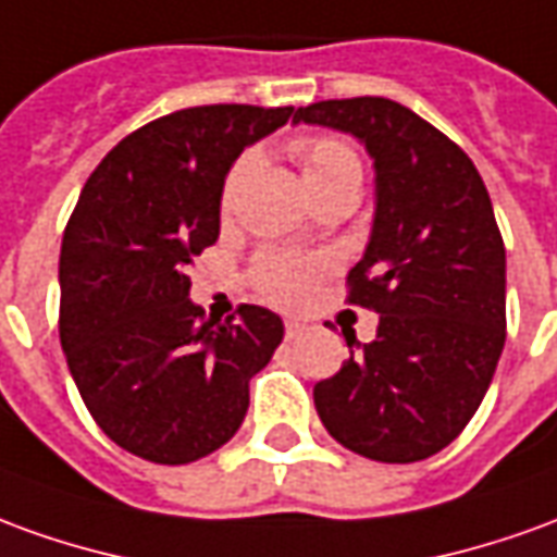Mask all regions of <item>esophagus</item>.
<instances>
[{"label":"esophagus","instance_id":"1","mask_svg":"<svg viewBox=\"0 0 557 557\" xmlns=\"http://www.w3.org/2000/svg\"><path fill=\"white\" fill-rule=\"evenodd\" d=\"M307 332V325L305 322H298V319H289V322H286V337H289V341H295V337H301V334Z\"/></svg>","mask_w":557,"mask_h":557}]
</instances>
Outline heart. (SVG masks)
I'll return each instance as SVG.
<instances>
[{
	"mask_svg": "<svg viewBox=\"0 0 557 557\" xmlns=\"http://www.w3.org/2000/svg\"><path fill=\"white\" fill-rule=\"evenodd\" d=\"M295 157L301 162L305 171V181L310 186V193H317L325 184H332L344 174H356L359 169V159L356 153L346 147V144L334 141V138H310L295 147ZM252 157L238 159V165L228 171L223 186V205H232V198L238 193V186L244 184V177L250 174ZM325 268L322 259H307V256H289V252H274L265 256L262 265H259V283L265 289L268 298H274L277 305H298L305 301L313 283H317L319 271Z\"/></svg>",
	"mask_w": 557,
	"mask_h": 557,
	"instance_id": "obj_1",
	"label": "heart"
}]
</instances>
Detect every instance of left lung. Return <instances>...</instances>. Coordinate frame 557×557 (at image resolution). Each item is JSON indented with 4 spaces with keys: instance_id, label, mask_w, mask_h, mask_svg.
Wrapping results in <instances>:
<instances>
[{
    "instance_id": "1",
    "label": "left lung",
    "mask_w": 557,
    "mask_h": 557,
    "mask_svg": "<svg viewBox=\"0 0 557 557\" xmlns=\"http://www.w3.org/2000/svg\"><path fill=\"white\" fill-rule=\"evenodd\" d=\"M292 123L352 135L373 162V223L349 271V301L380 313L376 337L344 334L349 359L313 386L346 449L410 465L461 434L488 392L507 337V252L468 153L410 108L332 99Z\"/></svg>"
}]
</instances>
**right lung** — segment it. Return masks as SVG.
Instances as JSON below:
<instances>
[{"label": "right lung", "mask_w": 557, "mask_h": 557, "mask_svg": "<svg viewBox=\"0 0 557 557\" xmlns=\"http://www.w3.org/2000/svg\"><path fill=\"white\" fill-rule=\"evenodd\" d=\"M292 108L201 104L147 123L89 174L60 250V341L104 434L157 465H189L235 437L250 376L283 319L240 305L205 317L193 256L220 238L235 159L286 126Z\"/></svg>", "instance_id": "1"}]
</instances>
